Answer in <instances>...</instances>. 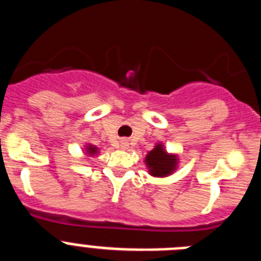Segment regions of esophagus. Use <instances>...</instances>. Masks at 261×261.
<instances>
[{
    "mask_svg": "<svg viewBox=\"0 0 261 261\" xmlns=\"http://www.w3.org/2000/svg\"><path fill=\"white\" fill-rule=\"evenodd\" d=\"M128 146H129V144H128V141H126V140H123V141L120 142V147H121V149H126Z\"/></svg>",
    "mask_w": 261,
    "mask_h": 261,
    "instance_id": "34e87169",
    "label": "esophagus"
}]
</instances>
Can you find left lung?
<instances>
[{"label":"left lung","mask_w":261,"mask_h":261,"mask_svg":"<svg viewBox=\"0 0 261 261\" xmlns=\"http://www.w3.org/2000/svg\"><path fill=\"white\" fill-rule=\"evenodd\" d=\"M144 162L149 170V175L166 177L174 174L179 165V158L176 154L168 153L162 142H156L153 150L146 154Z\"/></svg>","instance_id":"obj_1"}]
</instances>
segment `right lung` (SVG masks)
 <instances>
[{"label": "right lung", "instance_id": "obj_1", "mask_svg": "<svg viewBox=\"0 0 261 261\" xmlns=\"http://www.w3.org/2000/svg\"><path fill=\"white\" fill-rule=\"evenodd\" d=\"M84 153H85V155H87V156H94L99 153V149L95 146V145L86 144L84 147Z\"/></svg>", "mask_w": 261, "mask_h": 261}]
</instances>
